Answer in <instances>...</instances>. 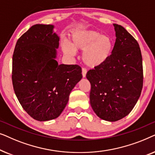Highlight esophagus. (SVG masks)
I'll return each instance as SVG.
<instances>
[{
    "label": "esophagus",
    "mask_w": 155,
    "mask_h": 155,
    "mask_svg": "<svg viewBox=\"0 0 155 155\" xmlns=\"http://www.w3.org/2000/svg\"><path fill=\"white\" fill-rule=\"evenodd\" d=\"M86 74H87V70L85 68H82V77L83 78H85L86 77Z\"/></svg>",
    "instance_id": "34e87169"
}]
</instances>
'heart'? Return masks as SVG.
Wrapping results in <instances>:
<instances>
[{"label": "heart", "mask_w": 155, "mask_h": 155, "mask_svg": "<svg viewBox=\"0 0 155 155\" xmlns=\"http://www.w3.org/2000/svg\"><path fill=\"white\" fill-rule=\"evenodd\" d=\"M113 47V41L109 36L92 29L75 31L71 37V44L63 42L62 45L63 53L70 57L75 56L76 51H83L82 59L90 68L104 64L111 56Z\"/></svg>", "instance_id": "b5f03b06"}]
</instances>
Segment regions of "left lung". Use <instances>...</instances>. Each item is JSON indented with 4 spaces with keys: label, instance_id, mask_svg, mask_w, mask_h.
<instances>
[{
    "label": "left lung",
    "instance_id": "8db88e82",
    "mask_svg": "<svg viewBox=\"0 0 155 155\" xmlns=\"http://www.w3.org/2000/svg\"><path fill=\"white\" fill-rule=\"evenodd\" d=\"M116 42L111 56L90 70V104L97 116L114 122L128 115L140 96L143 59L139 44L124 27L114 24Z\"/></svg>",
    "mask_w": 155,
    "mask_h": 155
}]
</instances>
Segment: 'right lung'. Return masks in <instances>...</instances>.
I'll use <instances>...</instances> for the list:
<instances>
[{
  "label": "right lung",
  "mask_w": 155,
  "mask_h": 155,
  "mask_svg": "<svg viewBox=\"0 0 155 155\" xmlns=\"http://www.w3.org/2000/svg\"><path fill=\"white\" fill-rule=\"evenodd\" d=\"M52 25L31 27L17 41L12 80L19 102L31 118L46 121L61 115L70 93L82 79L78 65H59L60 38Z\"/></svg>",
  "instance_id": "obj_1"
}]
</instances>
